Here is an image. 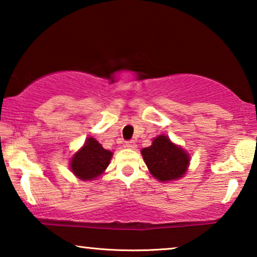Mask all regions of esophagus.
<instances>
[{
	"label": "esophagus",
	"mask_w": 257,
	"mask_h": 257,
	"mask_svg": "<svg viewBox=\"0 0 257 257\" xmlns=\"http://www.w3.org/2000/svg\"><path fill=\"white\" fill-rule=\"evenodd\" d=\"M125 147H127V149L135 150L137 147V144H136V142H133V140H130V142L125 143Z\"/></svg>",
	"instance_id": "obj_1"
}]
</instances>
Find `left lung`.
Masks as SVG:
<instances>
[{"instance_id":"left-lung-1","label":"left lung","mask_w":257,"mask_h":257,"mask_svg":"<svg viewBox=\"0 0 257 257\" xmlns=\"http://www.w3.org/2000/svg\"><path fill=\"white\" fill-rule=\"evenodd\" d=\"M151 174L160 181L181 178L187 171L189 156L174 145L166 136H159L150 147L142 151Z\"/></svg>"}]
</instances>
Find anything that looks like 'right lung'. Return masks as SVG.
Masks as SVG:
<instances>
[{"instance_id": "1", "label": "right lung", "mask_w": 257, "mask_h": 257, "mask_svg": "<svg viewBox=\"0 0 257 257\" xmlns=\"http://www.w3.org/2000/svg\"><path fill=\"white\" fill-rule=\"evenodd\" d=\"M112 152L104 150L96 139L89 138L83 149L73 154L71 171L82 180H92L105 171L108 166Z\"/></svg>"}]
</instances>
